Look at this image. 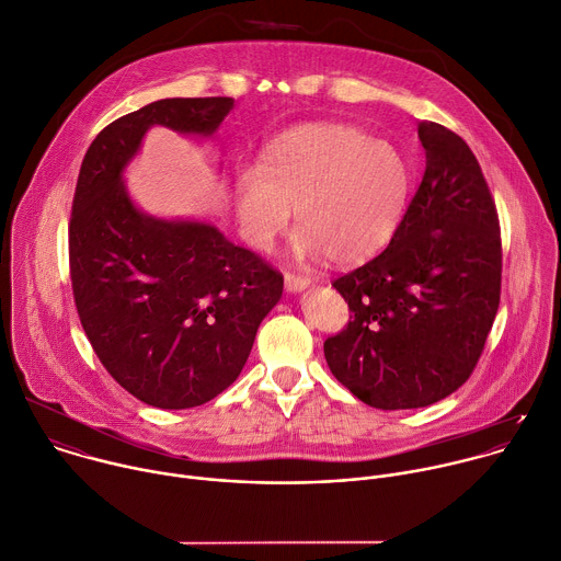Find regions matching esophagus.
Instances as JSON below:
<instances>
[{
  "instance_id": "obj_1",
  "label": "esophagus",
  "mask_w": 561,
  "mask_h": 561,
  "mask_svg": "<svg viewBox=\"0 0 561 561\" xmlns=\"http://www.w3.org/2000/svg\"><path fill=\"white\" fill-rule=\"evenodd\" d=\"M284 284H286V290L288 293H301L310 286V279L304 277V275H295V273H286L284 275Z\"/></svg>"
}]
</instances>
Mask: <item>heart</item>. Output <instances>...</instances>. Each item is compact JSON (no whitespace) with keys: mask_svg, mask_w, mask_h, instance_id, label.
Segmentation results:
<instances>
[{"mask_svg":"<svg viewBox=\"0 0 561 561\" xmlns=\"http://www.w3.org/2000/svg\"><path fill=\"white\" fill-rule=\"evenodd\" d=\"M414 184L408 156L345 123H306L275 136L240 169L233 207L242 238L268 251L295 209L293 253L336 266L379 253L399 229Z\"/></svg>","mask_w":561,"mask_h":561,"instance_id":"heart-1","label":"heart"}]
</instances>
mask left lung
Masks as SVG:
<instances>
[{"label": "left lung", "mask_w": 561, "mask_h": 561, "mask_svg": "<svg viewBox=\"0 0 561 561\" xmlns=\"http://www.w3.org/2000/svg\"><path fill=\"white\" fill-rule=\"evenodd\" d=\"M425 173L388 249L339 277L345 330L323 354L334 379L377 410L427 408L456 392L500 306L497 209L469 145L423 121Z\"/></svg>", "instance_id": "1"}]
</instances>
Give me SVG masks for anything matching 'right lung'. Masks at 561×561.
<instances>
[{"label":"right lung","instance_id":"add662e5","mask_svg":"<svg viewBox=\"0 0 561 561\" xmlns=\"http://www.w3.org/2000/svg\"><path fill=\"white\" fill-rule=\"evenodd\" d=\"M233 99H162L110 123L79 171L70 277L81 325L112 379L160 410L225 392L251 354L284 277L214 225L162 220L129 198L123 171L149 127L214 136Z\"/></svg>","mask_w":561,"mask_h":561}]
</instances>
